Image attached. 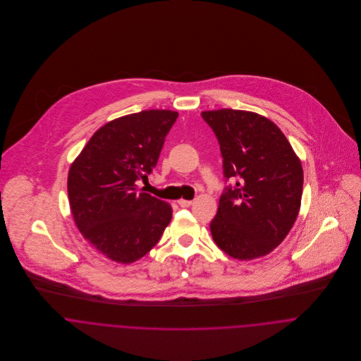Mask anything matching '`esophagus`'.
Masks as SVG:
<instances>
[{
  "label": "esophagus",
  "mask_w": 361,
  "mask_h": 361,
  "mask_svg": "<svg viewBox=\"0 0 361 361\" xmlns=\"http://www.w3.org/2000/svg\"><path fill=\"white\" fill-rule=\"evenodd\" d=\"M178 204L180 207H190L193 204V202L192 200H185V199H180V200H178Z\"/></svg>",
  "instance_id": "34e87169"
}]
</instances>
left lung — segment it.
<instances>
[{
  "instance_id": "obj_1",
  "label": "left lung",
  "mask_w": 361,
  "mask_h": 361,
  "mask_svg": "<svg viewBox=\"0 0 361 361\" xmlns=\"http://www.w3.org/2000/svg\"><path fill=\"white\" fill-rule=\"evenodd\" d=\"M214 130L226 180L209 224L216 246L228 256L253 259L271 253L286 238L300 209L303 168L281 129L250 111H203Z\"/></svg>"
}]
</instances>
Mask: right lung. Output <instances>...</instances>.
<instances>
[{
  "mask_svg": "<svg viewBox=\"0 0 361 361\" xmlns=\"http://www.w3.org/2000/svg\"><path fill=\"white\" fill-rule=\"evenodd\" d=\"M178 112L149 109L102 126L72 162L68 196L83 238L105 257L130 264L146 256L171 222L172 208L136 182L157 165Z\"/></svg>",
  "mask_w": 361,
  "mask_h": 361,
  "instance_id": "add662e5",
  "label": "right lung"
}]
</instances>
